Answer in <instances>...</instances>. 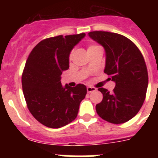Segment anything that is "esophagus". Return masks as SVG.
Here are the masks:
<instances>
[{"label":"esophagus","instance_id":"esophagus-1","mask_svg":"<svg viewBox=\"0 0 158 158\" xmlns=\"http://www.w3.org/2000/svg\"><path fill=\"white\" fill-rule=\"evenodd\" d=\"M96 90V88L94 87H91V86H89V87H87V92L89 93H93V92H95Z\"/></svg>","mask_w":158,"mask_h":158}]
</instances>
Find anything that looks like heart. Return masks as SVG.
<instances>
[{
  "instance_id": "heart-1",
  "label": "heart",
  "mask_w": 158,
  "mask_h": 158,
  "mask_svg": "<svg viewBox=\"0 0 158 158\" xmlns=\"http://www.w3.org/2000/svg\"><path fill=\"white\" fill-rule=\"evenodd\" d=\"M98 47H99L98 45H96V44H90V45L88 46L87 51H92V50H93V49L98 48ZM73 54V51H72L70 53H69V59H71V58H72Z\"/></svg>"
}]
</instances>
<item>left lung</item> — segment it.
I'll use <instances>...</instances> for the list:
<instances>
[{
	"label": "left lung",
	"instance_id": "left-lung-1",
	"mask_svg": "<svg viewBox=\"0 0 158 158\" xmlns=\"http://www.w3.org/2000/svg\"><path fill=\"white\" fill-rule=\"evenodd\" d=\"M89 35L105 49L104 73L115 82L112 93L98 89L103 100L96 104V112L107 122L124 123L136 115L146 99L148 72L143 55L133 42L122 35L95 31Z\"/></svg>",
	"mask_w": 158,
	"mask_h": 158
}]
</instances>
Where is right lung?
<instances>
[{"mask_svg": "<svg viewBox=\"0 0 158 158\" xmlns=\"http://www.w3.org/2000/svg\"><path fill=\"white\" fill-rule=\"evenodd\" d=\"M85 33L58 35L42 40L32 49L22 73L27 107L36 120L50 128L65 126L77 118L86 86L62 87V71L69 69L71 50Z\"/></svg>", "mask_w": 158, "mask_h": 158, "instance_id": "add662e5", "label": "right lung"}]
</instances>
